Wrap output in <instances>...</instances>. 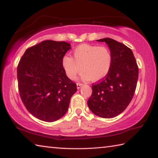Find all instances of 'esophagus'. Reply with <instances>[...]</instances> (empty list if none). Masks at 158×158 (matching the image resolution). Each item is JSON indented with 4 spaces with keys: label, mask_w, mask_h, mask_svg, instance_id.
Returning a JSON list of instances; mask_svg holds the SVG:
<instances>
[{
    "label": "esophagus",
    "mask_w": 158,
    "mask_h": 158,
    "mask_svg": "<svg viewBox=\"0 0 158 158\" xmlns=\"http://www.w3.org/2000/svg\"><path fill=\"white\" fill-rule=\"evenodd\" d=\"M83 85V84H81V83H77V89H80V88H81V86Z\"/></svg>",
    "instance_id": "esophagus-1"
}]
</instances>
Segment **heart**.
Instances as JSON below:
<instances>
[{
	"label": "heart",
	"mask_w": 158,
	"mask_h": 158,
	"mask_svg": "<svg viewBox=\"0 0 158 158\" xmlns=\"http://www.w3.org/2000/svg\"><path fill=\"white\" fill-rule=\"evenodd\" d=\"M73 56L74 58L65 56L62 60L66 75L70 79H75L83 70L84 80L98 81L105 78L110 71L112 55L109 48L105 46L79 45L74 49Z\"/></svg>",
	"instance_id": "heart-1"
}]
</instances>
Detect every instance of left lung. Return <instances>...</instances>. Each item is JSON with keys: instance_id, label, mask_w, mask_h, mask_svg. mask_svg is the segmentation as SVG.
I'll list each match as a JSON object with an SVG mask.
<instances>
[{"instance_id": "left-lung-1", "label": "left lung", "mask_w": 158, "mask_h": 158, "mask_svg": "<svg viewBox=\"0 0 158 158\" xmlns=\"http://www.w3.org/2000/svg\"><path fill=\"white\" fill-rule=\"evenodd\" d=\"M107 44L112 55L110 71L92 85L88 106L97 116L110 118L121 114L129 105L137 87L139 68L132 51L111 38L98 40Z\"/></svg>"}]
</instances>
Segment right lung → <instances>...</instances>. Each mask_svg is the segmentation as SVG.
<instances>
[{
  "instance_id": "1",
  "label": "right lung",
  "mask_w": 158,
  "mask_h": 158,
  "mask_svg": "<svg viewBox=\"0 0 158 158\" xmlns=\"http://www.w3.org/2000/svg\"><path fill=\"white\" fill-rule=\"evenodd\" d=\"M70 46L63 41L45 40L26 49L19 63L21 99L26 109L41 121L53 122L63 117L77 90L62 65Z\"/></svg>"
}]
</instances>
